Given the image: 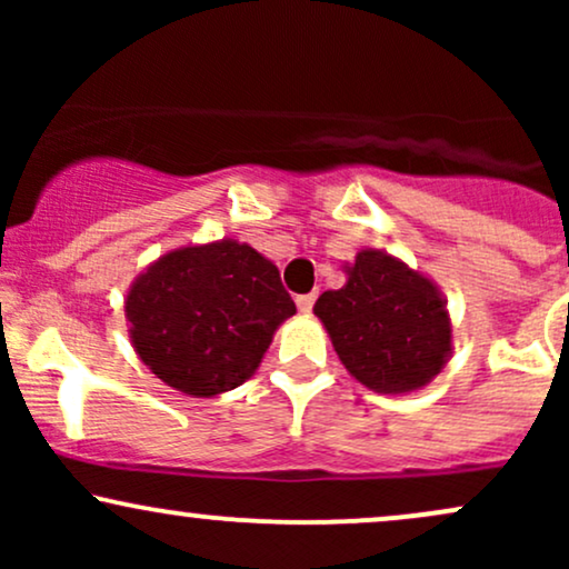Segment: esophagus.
<instances>
[{
  "label": "esophagus",
  "mask_w": 569,
  "mask_h": 569,
  "mask_svg": "<svg viewBox=\"0 0 569 569\" xmlns=\"http://www.w3.org/2000/svg\"><path fill=\"white\" fill-rule=\"evenodd\" d=\"M312 305H316V293H299V297H297L299 312H310Z\"/></svg>",
  "instance_id": "34e87169"
}]
</instances>
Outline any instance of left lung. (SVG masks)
I'll return each mask as SVG.
<instances>
[{
    "label": "left lung",
    "mask_w": 569,
    "mask_h": 569,
    "mask_svg": "<svg viewBox=\"0 0 569 569\" xmlns=\"http://www.w3.org/2000/svg\"><path fill=\"white\" fill-rule=\"evenodd\" d=\"M348 276L312 307L345 369L377 393H407L433 380L452 339L436 286L382 251L358 253Z\"/></svg>",
    "instance_id": "obj_1"
}]
</instances>
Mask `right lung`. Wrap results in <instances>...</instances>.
<instances>
[{
    "instance_id": "add662e5",
    "label": "right lung",
    "mask_w": 569,
    "mask_h": 569,
    "mask_svg": "<svg viewBox=\"0 0 569 569\" xmlns=\"http://www.w3.org/2000/svg\"><path fill=\"white\" fill-rule=\"evenodd\" d=\"M293 312L278 267L234 240L166 253L126 302L141 361L194 398L243 385Z\"/></svg>"
}]
</instances>
